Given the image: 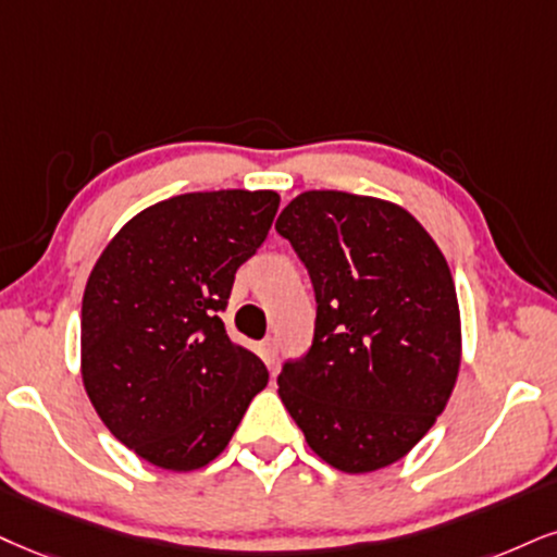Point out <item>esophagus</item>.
<instances>
[{
    "label": "esophagus",
    "mask_w": 557,
    "mask_h": 557,
    "mask_svg": "<svg viewBox=\"0 0 557 557\" xmlns=\"http://www.w3.org/2000/svg\"><path fill=\"white\" fill-rule=\"evenodd\" d=\"M258 351L263 356V361L268 367H273L276 363V356H278V341L276 338H263L258 343Z\"/></svg>",
    "instance_id": "obj_1"
}]
</instances>
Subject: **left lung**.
Returning a JSON list of instances; mask_svg holds the SVG:
<instances>
[{
    "label": "left lung",
    "instance_id": "obj_1",
    "mask_svg": "<svg viewBox=\"0 0 557 557\" xmlns=\"http://www.w3.org/2000/svg\"><path fill=\"white\" fill-rule=\"evenodd\" d=\"M276 232L310 273L312 343L281 363L278 395L314 455L372 472L408 455L442 416L459 369L449 265L400 206L307 190Z\"/></svg>",
    "mask_w": 557,
    "mask_h": 557
}]
</instances>
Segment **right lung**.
I'll use <instances>...</instances> for the list:
<instances>
[{"label":"right lung","mask_w":557,"mask_h":557,"mask_svg":"<svg viewBox=\"0 0 557 557\" xmlns=\"http://www.w3.org/2000/svg\"><path fill=\"white\" fill-rule=\"evenodd\" d=\"M273 190H211L162 201L106 247L82 299V380L102 423L164 470L222 455L265 363L222 322L237 268L265 243Z\"/></svg>","instance_id":"right-lung-1"}]
</instances>
